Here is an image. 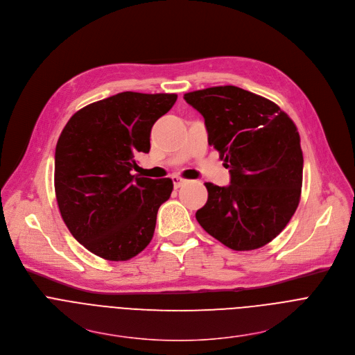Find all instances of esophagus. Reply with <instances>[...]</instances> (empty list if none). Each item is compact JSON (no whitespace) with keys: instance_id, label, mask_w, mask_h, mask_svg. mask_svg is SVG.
<instances>
[{"instance_id":"1","label":"esophagus","mask_w":355,"mask_h":355,"mask_svg":"<svg viewBox=\"0 0 355 355\" xmlns=\"http://www.w3.org/2000/svg\"><path fill=\"white\" fill-rule=\"evenodd\" d=\"M171 180H173V184H174V188H180L181 185H184L187 181L185 180H182L181 177H178V175H174V177H171Z\"/></svg>"}]
</instances>
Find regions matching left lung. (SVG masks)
I'll use <instances>...</instances> for the list:
<instances>
[{
	"label": "left lung",
	"mask_w": 355,
	"mask_h": 355,
	"mask_svg": "<svg viewBox=\"0 0 355 355\" xmlns=\"http://www.w3.org/2000/svg\"><path fill=\"white\" fill-rule=\"evenodd\" d=\"M205 118L207 141L230 171V185L206 182L196 220L234 251H251L284 230L300 203L304 157L290 116L273 101L237 86L184 94Z\"/></svg>",
	"instance_id": "8db88e82"
}]
</instances>
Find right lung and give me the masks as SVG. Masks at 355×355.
I'll return each mask as SVG.
<instances>
[{
	"label": "right lung",
	"mask_w": 355,
	"mask_h": 355,
	"mask_svg": "<svg viewBox=\"0 0 355 355\" xmlns=\"http://www.w3.org/2000/svg\"><path fill=\"white\" fill-rule=\"evenodd\" d=\"M177 94L123 92L92 103L62 130L55 148V196L73 239L107 261H128L152 241L170 178L132 175L150 150L153 124Z\"/></svg>",
	"instance_id": "right-lung-1"
}]
</instances>
